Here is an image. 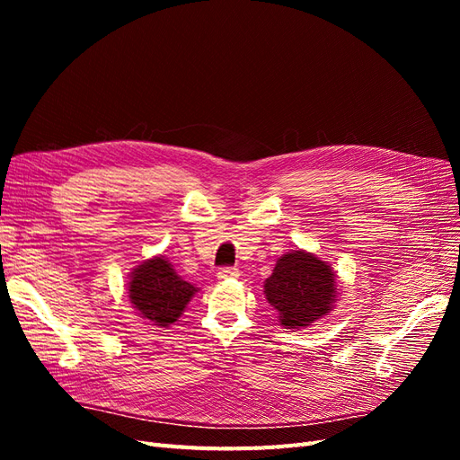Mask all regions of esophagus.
Instances as JSON below:
<instances>
[{"label": "esophagus", "instance_id": "obj_1", "mask_svg": "<svg viewBox=\"0 0 460 460\" xmlns=\"http://www.w3.org/2000/svg\"><path fill=\"white\" fill-rule=\"evenodd\" d=\"M238 276H240V272H238V269H234V267H222L217 272L218 280H232V278H238Z\"/></svg>", "mask_w": 460, "mask_h": 460}]
</instances>
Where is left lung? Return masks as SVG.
<instances>
[{
	"label": "left lung",
	"instance_id": "8db88e82",
	"mask_svg": "<svg viewBox=\"0 0 460 460\" xmlns=\"http://www.w3.org/2000/svg\"><path fill=\"white\" fill-rule=\"evenodd\" d=\"M332 267L307 252H291L278 259L264 282V296L278 311L284 328L299 330L332 311L336 301Z\"/></svg>",
	"mask_w": 460,
	"mask_h": 460
}]
</instances>
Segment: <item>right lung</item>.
<instances>
[{
  "instance_id": "right-lung-1",
  "label": "right lung",
  "mask_w": 460,
  "mask_h": 460,
  "mask_svg": "<svg viewBox=\"0 0 460 460\" xmlns=\"http://www.w3.org/2000/svg\"><path fill=\"white\" fill-rule=\"evenodd\" d=\"M196 291L164 257L144 261L132 270L128 282V297L137 314L161 328L176 323Z\"/></svg>"
}]
</instances>
